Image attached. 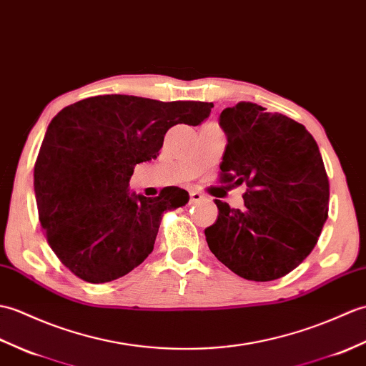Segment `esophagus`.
<instances>
[{"label":"esophagus","instance_id":"34e87169","mask_svg":"<svg viewBox=\"0 0 366 366\" xmlns=\"http://www.w3.org/2000/svg\"><path fill=\"white\" fill-rule=\"evenodd\" d=\"M189 199H191V204H199V202H202L205 199V196L199 191H191L189 192Z\"/></svg>","mask_w":366,"mask_h":366}]
</instances>
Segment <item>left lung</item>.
I'll list each match as a JSON object with an SVG mask.
<instances>
[{
	"instance_id": "1",
	"label": "left lung",
	"mask_w": 366,
	"mask_h": 366,
	"mask_svg": "<svg viewBox=\"0 0 366 366\" xmlns=\"http://www.w3.org/2000/svg\"><path fill=\"white\" fill-rule=\"evenodd\" d=\"M227 136L219 182L247 186L244 207L214 200L209 250L239 277L280 279L310 255L329 213V178L304 125L250 102L225 108Z\"/></svg>"
}]
</instances>
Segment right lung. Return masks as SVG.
Instances as JSON below:
<instances>
[{
	"instance_id": "add662e5",
	"label": "right lung",
	"mask_w": 366,
	"mask_h": 366,
	"mask_svg": "<svg viewBox=\"0 0 366 366\" xmlns=\"http://www.w3.org/2000/svg\"><path fill=\"white\" fill-rule=\"evenodd\" d=\"M213 103L99 95L66 107L48 125L34 166L39 221L62 264L89 283L124 277L147 258L164 211L189 194L129 191L134 166L155 159L170 127H196Z\"/></svg>"
}]
</instances>
